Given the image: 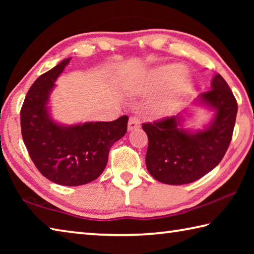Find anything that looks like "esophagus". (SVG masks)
Returning a JSON list of instances; mask_svg holds the SVG:
<instances>
[{
	"instance_id": "obj_1",
	"label": "esophagus",
	"mask_w": 254,
	"mask_h": 254,
	"mask_svg": "<svg viewBox=\"0 0 254 254\" xmlns=\"http://www.w3.org/2000/svg\"><path fill=\"white\" fill-rule=\"evenodd\" d=\"M139 127H140V120L137 118L131 117L130 120H128V123H127V130L133 131V130H135V128H139Z\"/></svg>"
}]
</instances>
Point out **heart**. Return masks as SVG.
Here are the masks:
<instances>
[{"instance_id": "heart-1", "label": "heart", "mask_w": 254, "mask_h": 254, "mask_svg": "<svg viewBox=\"0 0 254 254\" xmlns=\"http://www.w3.org/2000/svg\"><path fill=\"white\" fill-rule=\"evenodd\" d=\"M184 67L177 64L162 66L154 71L153 74V85L156 88H165L174 83L178 77L183 74ZM178 81V80H177ZM192 86L191 80L189 78H180L176 82L163 100L165 105H175L179 103L185 97V95L190 91Z\"/></svg>"}]
</instances>
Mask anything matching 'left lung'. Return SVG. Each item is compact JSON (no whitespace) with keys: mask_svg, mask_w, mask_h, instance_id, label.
Here are the masks:
<instances>
[{"mask_svg":"<svg viewBox=\"0 0 254 254\" xmlns=\"http://www.w3.org/2000/svg\"><path fill=\"white\" fill-rule=\"evenodd\" d=\"M194 103L214 112L210 122L200 130L185 128L183 113L142 124L149 140L145 165L158 182L194 183L212 171L229 148L238 103L224 78L215 75L210 91L200 94Z\"/></svg>","mask_w":254,"mask_h":254,"instance_id":"left-lung-1","label":"left lung"}]
</instances>
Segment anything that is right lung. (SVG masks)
<instances>
[{
    "mask_svg": "<svg viewBox=\"0 0 254 254\" xmlns=\"http://www.w3.org/2000/svg\"><path fill=\"white\" fill-rule=\"evenodd\" d=\"M70 59L39 76L30 87L20 113L21 132L30 158L46 178L63 186H80L104 171L111 147L127 133L128 118L72 126L51 118V92Z\"/></svg>",
    "mask_w": 254,
    "mask_h": 254,
    "instance_id": "add662e5",
    "label": "right lung"
}]
</instances>
